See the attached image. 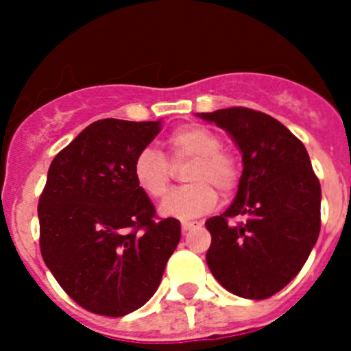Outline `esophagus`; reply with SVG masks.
I'll use <instances>...</instances> for the list:
<instances>
[{
    "label": "esophagus",
    "instance_id": "1",
    "mask_svg": "<svg viewBox=\"0 0 351 351\" xmlns=\"http://www.w3.org/2000/svg\"><path fill=\"white\" fill-rule=\"evenodd\" d=\"M193 226H195V222H189V221H183V222H182V231H183V232L190 231V229H192V228H193Z\"/></svg>",
    "mask_w": 351,
    "mask_h": 351
}]
</instances>
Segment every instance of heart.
<instances>
[{"label":"heart","mask_w":351,"mask_h":351,"mask_svg":"<svg viewBox=\"0 0 351 351\" xmlns=\"http://www.w3.org/2000/svg\"><path fill=\"white\" fill-rule=\"evenodd\" d=\"M169 161L182 162L193 159L186 182L193 185L173 190L159 204L162 217L189 219L207 214L217 204V193H229L239 180L234 158L222 151V141L214 130L204 125H183L173 130L165 141ZM132 175L137 186L151 198L165 195L169 185L171 168L165 154L154 147H144L134 159Z\"/></svg>","instance_id":"heart-1"}]
</instances>
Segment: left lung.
<instances>
[{
	"label": "left lung",
	"instance_id": "obj_1",
	"mask_svg": "<svg viewBox=\"0 0 351 351\" xmlns=\"http://www.w3.org/2000/svg\"><path fill=\"white\" fill-rule=\"evenodd\" d=\"M229 134L243 156L238 193L205 226L207 265L224 289L267 299L295 277L321 229V186L304 144L267 113L234 107L197 113ZM236 215L245 221L232 225Z\"/></svg>",
	"mask_w": 351,
	"mask_h": 351
}]
</instances>
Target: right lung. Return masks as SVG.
Here are the masks:
<instances>
[{
  "label": "right lung",
  "mask_w": 351,
  "mask_h": 351,
  "mask_svg": "<svg viewBox=\"0 0 351 351\" xmlns=\"http://www.w3.org/2000/svg\"><path fill=\"white\" fill-rule=\"evenodd\" d=\"M159 130L161 120H98L51 162L38 200L42 258L90 313L120 317L144 306L178 246L180 221H154L132 175Z\"/></svg>",
  "instance_id": "obj_1"
}]
</instances>
